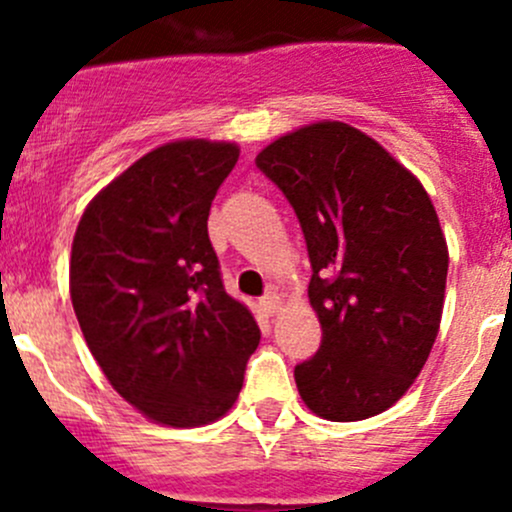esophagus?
Instances as JSON below:
<instances>
[{"label":"esophagus","mask_w":512,"mask_h":512,"mask_svg":"<svg viewBox=\"0 0 512 512\" xmlns=\"http://www.w3.org/2000/svg\"><path fill=\"white\" fill-rule=\"evenodd\" d=\"M260 307H262V312L267 314V317H275V314L282 309V297L277 292L265 294V297L260 299Z\"/></svg>","instance_id":"obj_1"}]
</instances>
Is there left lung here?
Instances as JSON below:
<instances>
[{"instance_id": "obj_1", "label": "left lung", "mask_w": 512, "mask_h": 512, "mask_svg": "<svg viewBox=\"0 0 512 512\" xmlns=\"http://www.w3.org/2000/svg\"><path fill=\"white\" fill-rule=\"evenodd\" d=\"M307 240L322 344L294 369L327 421L391 409L421 374L443 314L448 245L421 180L342 121L285 133L255 158Z\"/></svg>"}]
</instances>
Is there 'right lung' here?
Here are the masks:
<instances>
[{"label":"right lung","instance_id":"add662e5","mask_svg":"<svg viewBox=\"0 0 512 512\" xmlns=\"http://www.w3.org/2000/svg\"><path fill=\"white\" fill-rule=\"evenodd\" d=\"M237 158V143L205 138L153 148L86 205L71 245V302L96 364L163 426L225 416L260 344L208 237L210 205Z\"/></svg>","mask_w":512,"mask_h":512}]
</instances>
